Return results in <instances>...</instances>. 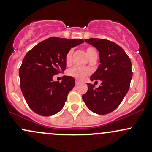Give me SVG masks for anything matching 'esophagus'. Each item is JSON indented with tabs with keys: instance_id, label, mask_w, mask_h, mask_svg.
<instances>
[{
	"instance_id": "34e87169",
	"label": "esophagus",
	"mask_w": 152,
	"mask_h": 152,
	"mask_svg": "<svg viewBox=\"0 0 152 152\" xmlns=\"http://www.w3.org/2000/svg\"><path fill=\"white\" fill-rule=\"evenodd\" d=\"M80 83V80H77V79L75 80V84L76 85H78Z\"/></svg>"
}]
</instances>
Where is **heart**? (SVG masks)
<instances>
[{
  "instance_id": "heart-1",
  "label": "heart",
  "mask_w": 152,
  "mask_h": 152,
  "mask_svg": "<svg viewBox=\"0 0 152 152\" xmlns=\"http://www.w3.org/2000/svg\"><path fill=\"white\" fill-rule=\"evenodd\" d=\"M86 53H87L89 59H91V58H94L95 56H98L97 51H96V50L94 47H88L86 49ZM72 53V49H70L66 53V56H65V61H66V64H70V63H71ZM67 74L69 76L76 78V79L83 80L90 74V70L88 69H86V68H81L80 66H75L72 68L69 69V71L67 72Z\"/></svg>"
}]
</instances>
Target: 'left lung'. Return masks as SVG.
<instances>
[{"label": "left lung", "instance_id": "left-lung-1", "mask_svg": "<svg viewBox=\"0 0 152 152\" xmlns=\"http://www.w3.org/2000/svg\"><path fill=\"white\" fill-rule=\"evenodd\" d=\"M85 40L99 52L100 65L90 79L102 80V84L95 88L94 85L87 83L88 91L83 95V100L91 112L107 115L118 107L128 93L133 76L131 61L114 42L97 38Z\"/></svg>", "mask_w": 152, "mask_h": 152}]
</instances>
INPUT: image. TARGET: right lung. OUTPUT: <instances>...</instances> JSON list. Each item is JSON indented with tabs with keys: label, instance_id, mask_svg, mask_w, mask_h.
<instances>
[{
	"label": "right lung",
	"instance_id": "add662e5",
	"mask_svg": "<svg viewBox=\"0 0 152 152\" xmlns=\"http://www.w3.org/2000/svg\"><path fill=\"white\" fill-rule=\"evenodd\" d=\"M83 43L82 39L51 37L25 55L19 71L21 90L28 106L37 115L51 116L64 107L68 94L75 87V79L64 75L59 83L53 81V76L64 71L66 53Z\"/></svg>",
	"mask_w": 152,
	"mask_h": 152
}]
</instances>
